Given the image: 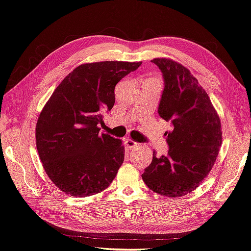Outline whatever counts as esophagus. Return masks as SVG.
Returning <instances> with one entry per match:
<instances>
[{"label":"esophagus","mask_w":251,"mask_h":251,"mask_svg":"<svg viewBox=\"0 0 251 251\" xmlns=\"http://www.w3.org/2000/svg\"><path fill=\"white\" fill-rule=\"evenodd\" d=\"M126 145H127V147L129 148V149H134V148L139 147L138 143L137 142H133L131 140H126Z\"/></svg>","instance_id":"1"}]
</instances>
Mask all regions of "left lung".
I'll use <instances>...</instances> for the list:
<instances>
[{
  "mask_svg": "<svg viewBox=\"0 0 251 251\" xmlns=\"http://www.w3.org/2000/svg\"><path fill=\"white\" fill-rule=\"evenodd\" d=\"M164 78L160 117L170 122L167 155H156L142 178L152 191L169 198L187 195L209 174L222 144L221 121L207 92L190 71L169 59H153Z\"/></svg>",
  "mask_w": 251,
  "mask_h": 251,
  "instance_id": "obj_1",
  "label": "left lung"
}]
</instances>
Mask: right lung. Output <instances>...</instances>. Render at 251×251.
Wrapping results in <instances>:
<instances>
[{
    "label": "right lung",
    "instance_id": "1",
    "mask_svg": "<svg viewBox=\"0 0 251 251\" xmlns=\"http://www.w3.org/2000/svg\"><path fill=\"white\" fill-rule=\"evenodd\" d=\"M142 62L106 61L77 66L41 111L35 140L47 176L63 192L89 197L103 191L124 162L122 141L100 134L103 113L114 105L116 85Z\"/></svg>",
    "mask_w": 251,
    "mask_h": 251
}]
</instances>
